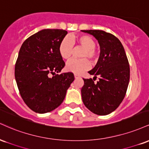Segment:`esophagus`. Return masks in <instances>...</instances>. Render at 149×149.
<instances>
[{"mask_svg":"<svg viewBox=\"0 0 149 149\" xmlns=\"http://www.w3.org/2000/svg\"><path fill=\"white\" fill-rule=\"evenodd\" d=\"M74 77L75 78H80V76L78 74H74Z\"/></svg>","mask_w":149,"mask_h":149,"instance_id":"1","label":"esophagus"}]
</instances>
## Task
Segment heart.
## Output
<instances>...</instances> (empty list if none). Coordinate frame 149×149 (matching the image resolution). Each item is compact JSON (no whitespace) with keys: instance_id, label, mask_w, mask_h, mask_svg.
I'll list each match as a JSON object with an SVG mask.
<instances>
[{"instance_id":"b5f03b06","label":"heart","mask_w":149,"mask_h":149,"mask_svg":"<svg viewBox=\"0 0 149 149\" xmlns=\"http://www.w3.org/2000/svg\"><path fill=\"white\" fill-rule=\"evenodd\" d=\"M80 46L84 50L81 53V59H73L66 63V69L69 72L80 74L88 70L90 66V59L92 63L97 60V52L95 49L96 42L91 36L85 34H80L75 38L65 37L61 40L59 45V53L64 59H69L72 55L74 44Z\"/></svg>"}]
</instances>
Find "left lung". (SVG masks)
<instances>
[{"label":"left lung","mask_w":149,"mask_h":149,"mask_svg":"<svg viewBox=\"0 0 149 149\" xmlns=\"http://www.w3.org/2000/svg\"><path fill=\"white\" fill-rule=\"evenodd\" d=\"M98 40L100 56L89 71L93 80L85 79L82 100L90 111L105 116L114 111L125 96L130 81V65L123 46L115 36L102 30H83ZM99 77V80H93Z\"/></svg>","instance_id":"left-lung-1"}]
</instances>
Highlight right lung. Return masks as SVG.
Wrapping results in <instances>:
<instances>
[{
    "label": "right lung",
    "instance_id": "obj_1",
    "mask_svg": "<svg viewBox=\"0 0 149 149\" xmlns=\"http://www.w3.org/2000/svg\"><path fill=\"white\" fill-rule=\"evenodd\" d=\"M66 34L62 29L41 30L29 37L19 49L15 80L24 102L34 112L45 113L57 108L74 80L71 72L56 74L65 66L59 45Z\"/></svg>",
    "mask_w": 149,
    "mask_h": 149
}]
</instances>
